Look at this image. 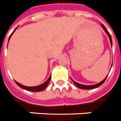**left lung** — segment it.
I'll return each mask as SVG.
<instances>
[{"instance_id": "obj_1", "label": "left lung", "mask_w": 121, "mask_h": 121, "mask_svg": "<svg viewBox=\"0 0 121 121\" xmlns=\"http://www.w3.org/2000/svg\"><path fill=\"white\" fill-rule=\"evenodd\" d=\"M101 27H102V29L104 30V31H105V32H106V34H107V35H108V37H109V40H110V42H111V46L112 47V38H111V34H109V32H108V30L107 29H106V27L103 25L102 24H101ZM112 64L111 65V67H112ZM108 75L107 76H106V77H105V79L103 80V81H102L101 82H100L97 83V84H94V85H91V86H89V85H84V84H79V83H77L76 82H75V81L73 80V79H72V78H70L71 79V80H72V81L74 82V85L78 87L79 88H80V89H85V90H88V89H95V88L96 87H99L100 86H101V85L103 84V83L105 82V81L106 80V79H107V77H108Z\"/></svg>"}]
</instances>
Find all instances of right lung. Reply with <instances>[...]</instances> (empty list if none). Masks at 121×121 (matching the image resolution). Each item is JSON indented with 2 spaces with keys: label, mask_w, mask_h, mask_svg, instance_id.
Returning <instances> with one entry per match:
<instances>
[{
  "label": "right lung",
  "mask_w": 121,
  "mask_h": 121,
  "mask_svg": "<svg viewBox=\"0 0 121 121\" xmlns=\"http://www.w3.org/2000/svg\"><path fill=\"white\" fill-rule=\"evenodd\" d=\"M17 29V27L16 28V29H15L13 32H12V33L11 34V35H10V37H9V38L8 42L9 41V40H10V37H11V36L13 34V32L15 31V30ZM7 45H8V43H7ZM51 76H49V79H47V81H45V82H44L43 84H40V85H39V86H32V87L26 86L22 85L21 84H20V83H19L18 82H17V81H15V83H16V84H17L19 87H20L23 89H25L26 90V91H31V92H40V91H44L45 88L47 87L48 84H49V82H50V81H51Z\"/></svg>",
  "instance_id": "obj_1"
}]
</instances>
